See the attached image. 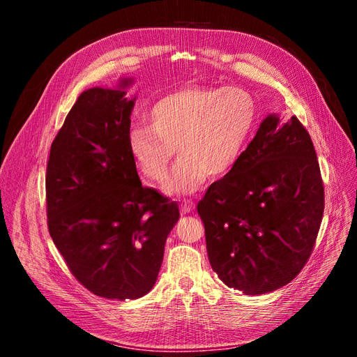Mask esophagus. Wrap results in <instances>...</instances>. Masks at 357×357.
<instances>
[{"mask_svg": "<svg viewBox=\"0 0 357 357\" xmlns=\"http://www.w3.org/2000/svg\"><path fill=\"white\" fill-rule=\"evenodd\" d=\"M194 209L192 200H183L181 204V213H190Z\"/></svg>", "mask_w": 357, "mask_h": 357, "instance_id": "esophagus-1", "label": "esophagus"}]
</instances>
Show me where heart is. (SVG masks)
Returning <instances> with one entry per match:
<instances>
[{
	"label": "heart",
	"mask_w": 357,
	"mask_h": 357,
	"mask_svg": "<svg viewBox=\"0 0 357 357\" xmlns=\"http://www.w3.org/2000/svg\"><path fill=\"white\" fill-rule=\"evenodd\" d=\"M148 116L151 126L135 124L128 137L137 169L163 182L178 145L166 190L190 194L237 165L255 129L257 102L238 87L187 86L158 98Z\"/></svg>",
	"instance_id": "1"
}]
</instances>
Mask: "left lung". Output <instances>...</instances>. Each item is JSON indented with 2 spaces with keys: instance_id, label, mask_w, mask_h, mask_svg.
I'll use <instances>...</instances> for the list:
<instances>
[{
  "instance_id": "obj_1",
  "label": "left lung",
  "mask_w": 357,
  "mask_h": 357,
  "mask_svg": "<svg viewBox=\"0 0 357 357\" xmlns=\"http://www.w3.org/2000/svg\"><path fill=\"white\" fill-rule=\"evenodd\" d=\"M325 188L307 129L268 116L231 172L197 204L213 271L246 295L279 289L312 255Z\"/></svg>"
}]
</instances>
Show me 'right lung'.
<instances>
[{"instance_id": "add662e5", "label": "right lung", "mask_w": 357, "mask_h": 357, "mask_svg": "<svg viewBox=\"0 0 357 357\" xmlns=\"http://www.w3.org/2000/svg\"><path fill=\"white\" fill-rule=\"evenodd\" d=\"M120 89L83 91L50 148L45 174L49 233L74 278L109 300L151 291L176 202L142 187L129 149L130 114Z\"/></svg>"}]
</instances>
